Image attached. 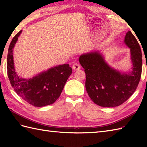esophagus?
<instances>
[{"label": "esophagus", "mask_w": 147, "mask_h": 147, "mask_svg": "<svg viewBox=\"0 0 147 147\" xmlns=\"http://www.w3.org/2000/svg\"><path fill=\"white\" fill-rule=\"evenodd\" d=\"M73 69L74 70H78L81 68V65L79 63H78V62H75V63H74L73 65Z\"/></svg>", "instance_id": "esophagus-1"}]
</instances>
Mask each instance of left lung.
<instances>
[{
  "label": "left lung",
  "mask_w": 147,
  "mask_h": 147,
  "mask_svg": "<svg viewBox=\"0 0 147 147\" xmlns=\"http://www.w3.org/2000/svg\"><path fill=\"white\" fill-rule=\"evenodd\" d=\"M124 43L130 49L133 67L129 73H121L111 67L98 52L82 55L79 61L85 69L86 92L96 105L114 107L126 102L138 86L142 70V54L139 43L129 31Z\"/></svg>",
  "instance_id": "obj_1"
}]
</instances>
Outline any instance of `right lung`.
Returning a JSON list of instances; mask_svg holds the SVG:
<instances>
[{
  "label": "right lung",
  "mask_w": 147,
  "mask_h": 147,
  "mask_svg": "<svg viewBox=\"0 0 147 147\" xmlns=\"http://www.w3.org/2000/svg\"><path fill=\"white\" fill-rule=\"evenodd\" d=\"M21 32L12 38L8 50L7 70L11 85L16 93L30 105L43 107L52 104L60 96L73 70L65 64L49 69L30 79L19 76L15 71L12 49Z\"/></svg>",
  "instance_id": "obj_1"
}]
</instances>
